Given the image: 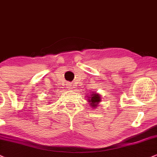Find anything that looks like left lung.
Here are the masks:
<instances>
[{
    "label": "left lung",
    "instance_id": "1",
    "mask_svg": "<svg viewBox=\"0 0 157 157\" xmlns=\"http://www.w3.org/2000/svg\"><path fill=\"white\" fill-rule=\"evenodd\" d=\"M86 97L89 98V102L90 104L91 107L93 108V109H96V107L98 106V104L101 102V96L99 95V94H97V93H91L90 96H86Z\"/></svg>",
    "mask_w": 157,
    "mask_h": 157
}]
</instances>
